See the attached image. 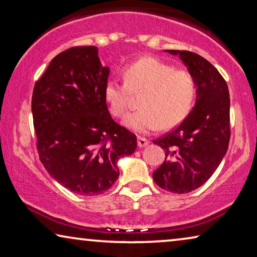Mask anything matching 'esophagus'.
Returning a JSON list of instances; mask_svg holds the SVG:
<instances>
[{
    "instance_id": "esophagus-1",
    "label": "esophagus",
    "mask_w": 257,
    "mask_h": 257,
    "mask_svg": "<svg viewBox=\"0 0 257 257\" xmlns=\"http://www.w3.org/2000/svg\"><path fill=\"white\" fill-rule=\"evenodd\" d=\"M149 145V141L146 139V138H142V137H138V146H139V148H144L146 146Z\"/></svg>"
}]
</instances>
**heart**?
Masks as SVG:
<instances>
[{
	"mask_svg": "<svg viewBox=\"0 0 257 257\" xmlns=\"http://www.w3.org/2000/svg\"><path fill=\"white\" fill-rule=\"evenodd\" d=\"M125 82L110 80L105 84L104 97L110 111L123 116L128 109L132 93H141V108L123 120L126 128L147 134L160 127L177 125L191 111L196 97L194 76L185 70L154 57H144L124 69Z\"/></svg>",
	"mask_w": 257,
	"mask_h": 257,
	"instance_id": "heart-1",
	"label": "heart"
}]
</instances>
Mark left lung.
Returning a JSON list of instances; mask_svg holds the SVG:
<instances>
[{"instance_id": "obj_1", "label": "left lung", "mask_w": 257, "mask_h": 257, "mask_svg": "<svg viewBox=\"0 0 257 257\" xmlns=\"http://www.w3.org/2000/svg\"><path fill=\"white\" fill-rule=\"evenodd\" d=\"M178 56L197 85L195 105L179 126L153 142L165 160L153 172L161 188L184 194L206 183L219 167L230 141V94L224 78L206 58L191 51L165 50Z\"/></svg>"}]
</instances>
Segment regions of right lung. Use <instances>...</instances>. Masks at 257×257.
<instances>
[{"label": "right lung", "instance_id": "obj_1", "mask_svg": "<svg viewBox=\"0 0 257 257\" xmlns=\"http://www.w3.org/2000/svg\"><path fill=\"white\" fill-rule=\"evenodd\" d=\"M97 47L58 54L35 82L32 115L43 167L62 186L94 196L119 177L117 162L132 155L137 137L110 116L104 87L110 73Z\"/></svg>", "mask_w": 257, "mask_h": 257}]
</instances>
